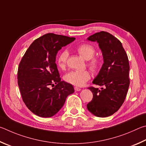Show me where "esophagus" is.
Here are the masks:
<instances>
[{"instance_id":"34e87169","label":"esophagus","mask_w":146,"mask_h":146,"mask_svg":"<svg viewBox=\"0 0 146 146\" xmlns=\"http://www.w3.org/2000/svg\"><path fill=\"white\" fill-rule=\"evenodd\" d=\"M74 90H76V91H80L81 89L80 88H78V87H77V86H74Z\"/></svg>"}]
</instances>
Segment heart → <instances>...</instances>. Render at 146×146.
I'll use <instances>...</instances> for the list:
<instances>
[{
  "label": "heart",
  "instance_id": "obj_1",
  "mask_svg": "<svg viewBox=\"0 0 146 146\" xmlns=\"http://www.w3.org/2000/svg\"><path fill=\"white\" fill-rule=\"evenodd\" d=\"M76 50L81 57L88 60V66L93 72H98L102 66V60L99 57H94L96 48L90 43H82L76 47ZM68 58L67 50L61 51L57 57V63L59 67L64 69L66 67ZM90 72L88 70H74L66 74L64 79L67 83L76 86H83L90 80Z\"/></svg>",
  "mask_w": 146,
  "mask_h": 146
}]
</instances>
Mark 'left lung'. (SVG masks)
<instances>
[{
    "label": "left lung",
    "instance_id": "left-lung-1",
    "mask_svg": "<svg viewBox=\"0 0 146 146\" xmlns=\"http://www.w3.org/2000/svg\"><path fill=\"white\" fill-rule=\"evenodd\" d=\"M87 39L99 43L104 60L92 82L102 88H88L93 98L87 109L97 117H106L118 111L126 99L129 86L128 58L122 43L110 33L101 31Z\"/></svg>",
    "mask_w": 146,
    "mask_h": 146
}]
</instances>
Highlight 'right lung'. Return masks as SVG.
I'll list each match as a JSON object with an SVG mask.
<instances>
[{"label": "right lung", "mask_w": 146, "mask_h": 146, "mask_svg": "<svg viewBox=\"0 0 146 146\" xmlns=\"http://www.w3.org/2000/svg\"><path fill=\"white\" fill-rule=\"evenodd\" d=\"M75 39L54 33L44 35L31 44L20 61L17 79L22 100L38 116H54L67 96L74 92L71 84L61 81L56 56L58 50Z\"/></svg>", "instance_id": "1"}]
</instances>
